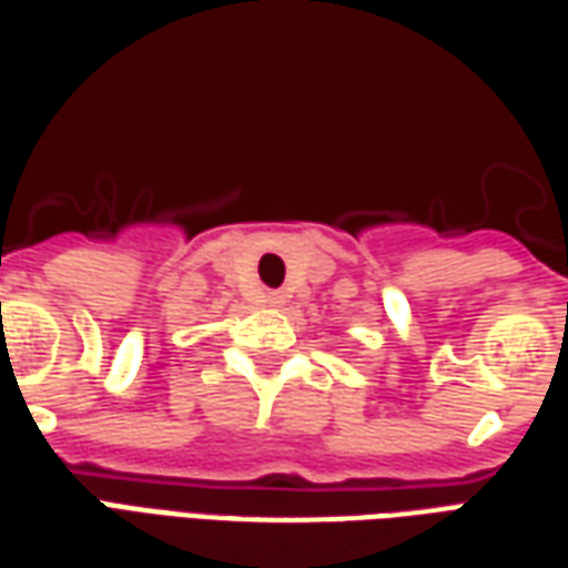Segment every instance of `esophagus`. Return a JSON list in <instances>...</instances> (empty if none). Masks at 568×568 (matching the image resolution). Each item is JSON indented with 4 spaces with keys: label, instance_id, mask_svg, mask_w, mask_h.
<instances>
[{
    "label": "esophagus",
    "instance_id": "34e87169",
    "mask_svg": "<svg viewBox=\"0 0 568 568\" xmlns=\"http://www.w3.org/2000/svg\"><path fill=\"white\" fill-rule=\"evenodd\" d=\"M283 301H285L283 292H264V295H261V304H267V307H280Z\"/></svg>",
    "mask_w": 568,
    "mask_h": 568
}]
</instances>
